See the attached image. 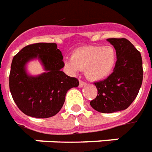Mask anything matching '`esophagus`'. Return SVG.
<instances>
[{
    "instance_id": "34e87169",
    "label": "esophagus",
    "mask_w": 152,
    "mask_h": 152,
    "mask_svg": "<svg viewBox=\"0 0 152 152\" xmlns=\"http://www.w3.org/2000/svg\"><path fill=\"white\" fill-rule=\"evenodd\" d=\"M86 85V83H85V81H83V80H79V86L80 88L83 87V86H85V85Z\"/></svg>"
}]
</instances>
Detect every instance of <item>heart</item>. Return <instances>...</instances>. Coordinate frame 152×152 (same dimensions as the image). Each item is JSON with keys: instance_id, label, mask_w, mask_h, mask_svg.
Here are the masks:
<instances>
[{"instance_id": "b5f03b06", "label": "heart", "mask_w": 152, "mask_h": 152, "mask_svg": "<svg viewBox=\"0 0 152 152\" xmlns=\"http://www.w3.org/2000/svg\"><path fill=\"white\" fill-rule=\"evenodd\" d=\"M65 66L72 73L85 70L88 79L98 81L110 75L117 64L116 50L110 46H87L77 48Z\"/></svg>"}]
</instances>
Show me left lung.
I'll use <instances>...</instances> for the list:
<instances>
[{
  "instance_id": "left-lung-1",
  "label": "left lung",
  "mask_w": 152,
  "mask_h": 152,
  "mask_svg": "<svg viewBox=\"0 0 152 152\" xmlns=\"http://www.w3.org/2000/svg\"><path fill=\"white\" fill-rule=\"evenodd\" d=\"M117 52V64L107 78L95 82L97 96L90 102L95 110L110 113L127 109L141 88L143 76L141 54L126 39H108Z\"/></svg>"
}]
</instances>
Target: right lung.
I'll use <instances>...</instances> for the list:
<instances>
[{"label": "right lung", "instance_id": "1", "mask_svg": "<svg viewBox=\"0 0 152 152\" xmlns=\"http://www.w3.org/2000/svg\"><path fill=\"white\" fill-rule=\"evenodd\" d=\"M33 58L40 59L46 73L37 77L28 75L24 66ZM64 66L63 56L56 43L28 45L14 56L9 84L13 101L22 113L38 118H47L59 113L67 91L79 85L76 78L62 72Z\"/></svg>", "mask_w": 152, "mask_h": 152}]
</instances>
